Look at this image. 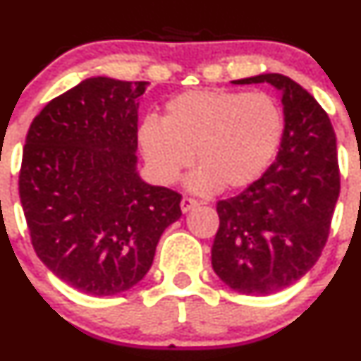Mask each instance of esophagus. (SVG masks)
I'll return each instance as SVG.
<instances>
[{"mask_svg":"<svg viewBox=\"0 0 361 361\" xmlns=\"http://www.w3.org/2000/svg\"><path fill=\"white\" fill-rule=\"evenodd\" d=\"M180 206H181V211H183V213H188V211L199 206V201H195V199H192V197H183L181 199Z\"/></svg>","mask_w":361,"mask_h":361,"instance_id":"34e87169","label":"esophagus"}]
</instances>
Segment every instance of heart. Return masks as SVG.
<instances>
[{
    "instance_id": "1",
    "label": "heart",
    "mask_w": 361,
    "mask_h": 361,
    "mask_svg": "<svg viewBox=\"0 0 361 361\" xmlns=\"http://www.w3.org/2000/svg\"><path fill=\"white\" fill-rule=\"evenodd\" d=\"M285 116L278 101L264 92L188 90L164 106V118L148 116L137 141L152 173L173 183L194 160L199 169L188 187L209 194L257 181L278 154Z\"/></svg>"
}]
</instances>
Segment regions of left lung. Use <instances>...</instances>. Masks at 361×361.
I'll list each match as a JSON object with an SVG mask.
<instances>
[{
  "label": "left lung",
  "instance_id": "1",
  "mask_svg": "<svg viewBox=\"0 0 361 361\" xmlns=\"http://www.w3.org/2000/svg\"><path fill=\"white\" fill-rule=\"evenodd\" d=\"M232 83L278 89L285 133L271 167L239 195L218 201L211 264L228 288L269 295L298 281L325 248L341 192L336 133L318 101L288 76Z\"/></svg>",
  "mask_w": 361,
  "mask_h": 361
}]
</instances>
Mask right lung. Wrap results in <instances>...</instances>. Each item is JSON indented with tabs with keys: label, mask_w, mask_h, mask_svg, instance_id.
I'll use <instances>...</instances> for the list:
<instances>
[{
	"label": "right lung",
	"mask_w": 361,
	"mask_h": 361,
	"mask_svg": "<svg viewBox=\"0 0 361 361\" xmlns=\"http://www.w3.org/2000/svg\"><path fill=\"white\" fill-rule=\"evenodd\" d=\"M147 87L83 80L50 101L25 136L19 195L32 248L66 285L96 297L137 285L181 216V195L137 173V97Z\"/></svg>",
	"instance_id": "obj_1"
}]
</instances>
